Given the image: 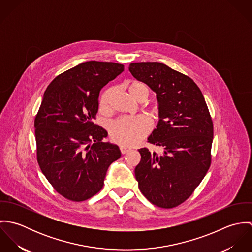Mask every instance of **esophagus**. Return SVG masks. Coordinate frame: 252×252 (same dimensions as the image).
<instances>
[{
  "label": "esophagus",
  "mask_w": 252,
  "mask_h": 252,
  "mask_svg": "<svg viewBox=\"0 0 252 252\" xmlns=\"http://www.w3.org/2000/svg\"><path fill=\"white\" fill-rule=\"evenodd\" d=\"M130 150H131L130 147H127V146H124V145H120V151H121L122 154H125L128 151H130Z\"/></svg>",
  "instance_id": "34e87169"
}]
</instances>
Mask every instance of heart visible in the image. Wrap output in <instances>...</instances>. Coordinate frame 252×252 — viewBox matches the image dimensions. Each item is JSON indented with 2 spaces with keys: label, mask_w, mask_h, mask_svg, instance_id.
I'll return each mask as SVG.
<instances>
[{
  "label": "heart",
  "mask_w": 252,
  "mask_h": 252,
  "mask_svg": "<svg viewBox=\"0 0 252 252\" xmlns=\"http://www.w3.org/2000/svg\"><path fill=\"white\" fill-rule=\"evenodd\" d=\"M131 96L138 100L140 96L146 99L149 89L143 82L134 81L129 86ZM113 93L112 88L107 89L101 96L100 108L103 110L109 108L110 99ZM151 123L144 115L138 116H122L112 121L108 127L109 135L112 141L122 145H133L145 137L150 131Z\"/></svg>",
  "instance_id": "heart-1"
}]
</instances>
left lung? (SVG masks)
Listing matches in <instances>:
<instances>
[{"label": "left lung", "mask_w": 252, "mask_h": 252, "mask_svg": "<svg viewBox=\"0 0 252 252\" xmlns=\"http://www.w3.org/2000/svg\"><path fill=\"white\" fill-rule=\"evenodd\" d=\"M129 71L156 93L159 121L148 143L163 154L139 149L136 180L144 197L162 209L186 201L212 163L214 124L205 98L192 78L159 62L131 63Z\"/></svg>", "instance_id": "8db88e82"}]
</instances>
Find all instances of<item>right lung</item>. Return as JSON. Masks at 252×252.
Wrapping results in <instances>:
<instances>
[{
    "label": "right lung",
    "mask_w": 252,
    "mask_h": 252,
    "mask_svg": "<svg viewBox=\"0 0 252 252\" xmlns=\"http://www.w3.org/2000/svg\"><path fill=\"white\" fill-rule=\"evenodd\" d=\"M124 71L113 62L87 61L57 75L47 86L35 118L36 160L64 198L82 202L104 186L108 167L120 156L108 132L93 122L101 89Z\"/></svg>",
    "instance_id": "right-lung-1"
}]
</instances>
